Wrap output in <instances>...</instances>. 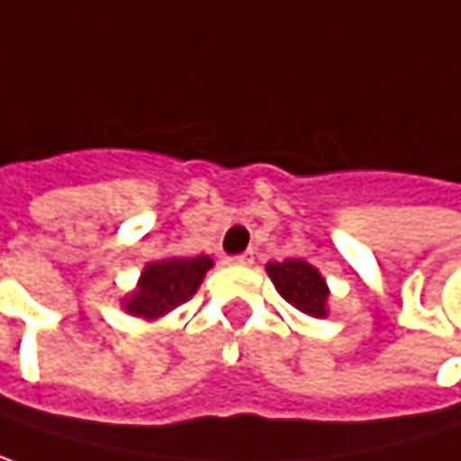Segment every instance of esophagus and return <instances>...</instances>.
I'll return each mask as SVG.
<instances>
[{"instance_id": "obj_1", "label": "esophagus", "mask_w": 461, "mask_h": 461, "mask_svg": "<svg viewBox=\"0 0 461 461\" xmlns=\"http://www.w3.org/2000/svg\"><path fill=\"white\" fill-rule=\"evenodd\" d=\"M230 261H231V264H240V267H248V264H253V253L248 250V253H240V256H231Z\"/></svg>"}]
</instances>
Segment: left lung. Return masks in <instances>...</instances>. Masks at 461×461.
Here are the masks:
<instances>
[{
	"instance_id": "1",
	"label": "left lung",
	"mask_w": 461,
	"mask_h": 461,
	"mask_svg": "<svg viewBox=\"0 0 461 461\" xmlns=\"http://www.w3.org/2000/svg\"><path fill=\"white\" fill-rule=\"evenodd\" d=\"M267 272L272 276L274 287L279 290V295L295 306L298 312L309 316H324L327 309V285L321 279V274L316 272L312 264H306L303 258H285L282 264H269Z\"/></svg>"
}]
</instances>
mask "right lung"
Instances as JSON below:
<instances>
[{"label":"right lung","instance_id":"obj_1","mask_svg":"<svg viewBox=\"0 0 461 461\" xmlns=\"http://www.w3.org/2000/svg\"><path fill=\"white\" fill-rule=\"evenodd\" d=\"M213 267L208 256H194V258H163L155 264H147L142 272L137 293L126 301L129 314L155 319V316L168 314L171 309L187 303L200 287L205 272Z\"/></svg>","mask_w":461,"mask_h":461}]
</instances>
